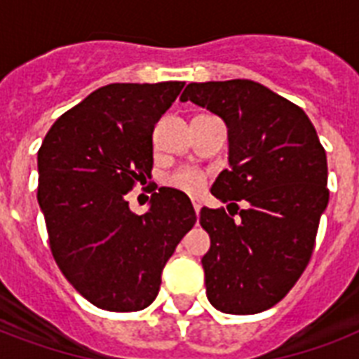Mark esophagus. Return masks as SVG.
Segmentation results:
<instances>
[{
  "instance_id": "esophagus-1",
  "label": "esophagus",
  "mask_w": 359,
  "mask_h": 359,
  "mask_svg": "<svg viewBox=\"0 0 359 359\" xmlns=\"http://www.w3.org/2000/svg\"><path fill=\"white\" fill-rule=\"evenodd\" d=\"M191 205H194V210H196V214L199 216V210H201V203L197 201V199H194V201H191Z\"/></svg>"
}]
</instances>
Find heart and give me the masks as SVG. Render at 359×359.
<instances>
[{
    "instance_id": "heart-1",
    "label": "heart",
    "mask_w": 359,
    "mask_h": 359,
    "mask_svg": "<svg viewBox=\"0 0 359 359\" xmlns=\"http://www.w3.org/2000/svg\"><path fill=\"white\" fill-rule=\"evenodd\" d=\"M207 182V177L203 171L194 168H182L177 169L175 173L169 175L168 184L177 188V190H182L186 194H199L203 190V186Z\"/></svg>"
}]
</instances>
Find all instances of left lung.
Wrapping results in <instances>:
<instances>
[{"label":"left lung","mask_w":359,"mask_h":359,"mask_svg":"<svg viewBox=\"0 0 359 359\" xmlns=\"http://www.w3.org/2000/svg\"><path fill=\"white\" fill-rule=\"evenodd\" d=\"M180 100L210 109L229 128L231 165L210 191L230 212L203 207L199 216L210 236L201 259L208 300L231 315L266 311L313 255L330 197L326 151L304 109L257 81L190 83Z\"/></svg>","instance_id":"1"}]
</instances>
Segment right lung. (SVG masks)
<instances>
[{
	"label": "right lung",
	"mask_w": 359,
	"mask_h": 359,
	"mask_svg": "<svg viewBox=\"0 0 359 359\" xmlns=\"http://www.w3.org/2000/svg\"><path fill=\"white\" fill-rule=\"evenodd\" d=\"M184 81L109 83L63 114L39 149L36 199L59 270L93 306L141 311L196 225L190 197L160 188L137 216L126 194L151 179L152 130Z\"/></svg>",
	"instance_id": "obj_1"
}]
</instances>
